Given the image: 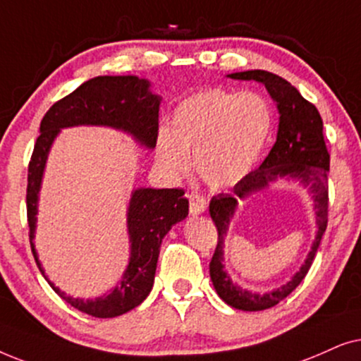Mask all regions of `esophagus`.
<instances>
[{
	"label": "esophagus",
	"mask_w": 361,
	"mask_h": 361,
	"mask_svg": "<svg viewBox=\"0 0 361 361\" xmlns=\"http://www.w3.org/2000/svg\"><path fill=\"white\" fill-rule=\"evenodd\" d=\"M206 200L204 196H201L198 193H191L190 195V213L193 216H198L201 213H204L206 211Z\"/></svg>",
	"instance_id": "obj_1"
}]
</instances>
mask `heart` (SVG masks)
<instances>
[{
  "label": "heart",
  "mask_w": 361,
  "mask_h": 361,
  "mask_svg": "<svg viewBox=\"0 0 361 361\" xmlns=\"http://www.w3.org/2000/svg\"><path fill=\"white\" fill-rule=\"evenodd\" d=\"M272 110L257 92L208 89L176 105L171 127L155 138V155L168 175L188 171L190 152L201 180L214 190L231 188L257 165L272 133Z\"/></svg>",
  "instance_id": "b5f03b06"
}]
</instances>
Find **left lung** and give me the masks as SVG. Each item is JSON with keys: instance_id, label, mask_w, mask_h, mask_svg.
<instances>
[{"instance_id": "left-lung-1", "label": "left lung", "mask_w": 361, "mask_h": 361, "mask_svg": "<svg viewBox=\"0 0 361 361\" xmlns=\"http://www.w3.org/2000/svg\"><path fill=\"white\" fill-rule=\"evenodd\" d=\"M231 79L256 80L266 85L269 95L277 104L279 130L277 140L262 165L249 173L243 181L231 190V193L213 196L209 214L218 229V246L209 262V276L218 295L226 304L238 310H266L284 300L304 281L314 262L322 236L329 221V183L326 173L330 168V155L324 140V122L314 104L302 97L290 82L267 71H244L229 74ZM277 177L300 180L309 188L316 206L317 234L316 241L299 273L276 291L257 295L243 290L230 281L224 269V239L230 219L237 209V201L267 188Z\"/></svg>"}]
</instances>
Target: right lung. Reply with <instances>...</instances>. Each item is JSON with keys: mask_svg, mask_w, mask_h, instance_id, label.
<instances>
[{"mask_svg": "<svg viewBox=\"0 0 361 361\" xmlns=\"http://www.w3.org/2000/svg\"><path fill=\"white\" fill-rule=\"evenodd\" d=\"M160 95L152 94L150 82L137 75H99L79 85L74 92L57 100L41 120L35 150L27 166V224L32 256L46 277L35 243L37 200L47 155L61 128L77 125H99L132 135L142 147L155 148ZM188 216V200L180 188H138L132 193L127 211L130 238V261L122 279L109 294L95 299L66 295L49 279V286L74 309L99 319H112L135 309L150 294L155 279L161 239L173 224Z\"/></svg>", "mask_w": 361, "mask_h": 361, "instance_id": "add662e5", "label": "right lung"}]
</instances>
